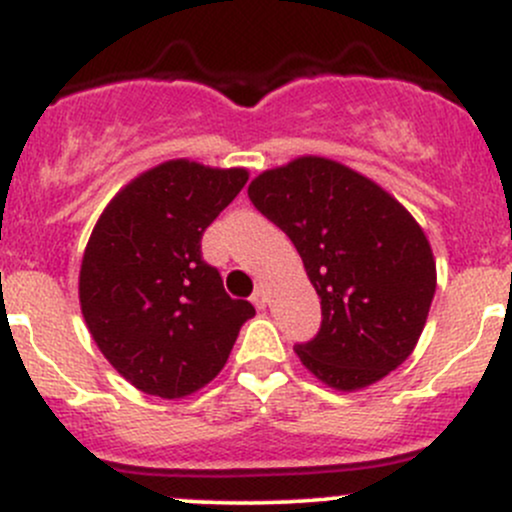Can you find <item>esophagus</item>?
<instances>
[{"instance_id": "1", "label": "esophagus", "mask_w": 512, "mask_h": 512, "mask_svg": "<svg viewBox=\"0 0 512 512\" xmlns=\"http://www.w3.org/2000/svg\"><path fill=\"white\" fill-rule=\"evenodd\" d=\"M252 303H255L257 308H265L267 306V291L265 289H255V294H252Z\"/></svg>"}]
</instances>
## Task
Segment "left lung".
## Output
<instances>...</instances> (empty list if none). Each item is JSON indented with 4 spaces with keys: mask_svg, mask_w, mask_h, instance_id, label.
<instances>
[{
    "mask_svg": "<svg viewBox=\"0 0 512 512\" xmlns=\"http://www.w3.org/2000/svg\"><path fill=\"white\" fill-rule=\"evenodd\" d=\"M247 196L289 235L320 299L316 338L294 347L303 367L357 391L406 362L437 284L411 213L364 174L313 155L262 172Z\"/></svg>",
    "mask_w": 512,
    "mask_h": 512,
    "instance_id": "1",
    "label": "left lung"
}]
</instances>
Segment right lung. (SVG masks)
<instances>
[{"label":"right lung","instance_id":"1","mask_svg":"<svg viewBox=\"0 0 512 512\" xmlns=\"http://www.w3.org/2000/svg\"><path fill=\"white\" fill-rule=\"evenodd\" d=\"M245 182L240 167L162 162L126 184L92 230L80 269L82 316L101 355L143 393L199 391L255 316L201 257V235Z\"/></svg>","mask_w":512,"mask_h":512}]
</instances>
